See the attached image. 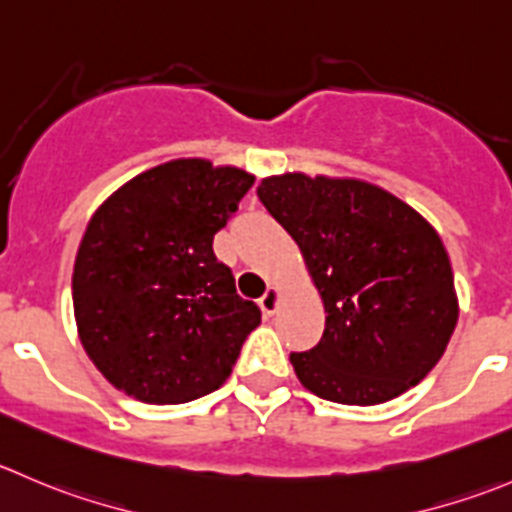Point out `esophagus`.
<instances>
[{
    "label": "esophagus",
    "instance_id": "esophagus-1",
    "mask_svg": "<svg viewBox=\"0 0 512 512\" xmlns=\"http://www.w3.org/2000/svg\"><path fill=\"white\" fill-rule=\"evenodd\" d=\"M260 307L267 317L275 315L277 307H280V290H277V287H267L265 295L260 297Z\"/></svg>",
    "mask_w": 512,
    "mask_h": 512
}]
</instances>
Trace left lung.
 Returning <instances> with one entry per match:
<instances>
[{"label": "left lung", "instance_id": "1", "mask_svg": "<svg viewBox=\"0 0 512 512\" xmlns=\"http://www.w3.org/2000/svg\"><path fill=\"white\" fill-rule=\"evenodd\" d=\"M257 197L297 242L327 312L320 342L290 352L302 385L342 405L388 403L418 385L458 322L438 232L362 180L292 172L262 180Z\"/></svg>", "mask_w": 512, "mask_h": 512}]
</instances>
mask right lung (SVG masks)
<instances>
[{
    "label": "right lung",
    "mask_w": 512,
    "mask_h": 512,
    "mask_svg": "<svg viewBox=\"0 0 512 512\" xmlns=\"http://www.w3.org/2000/svg\"><path fill=\"white\" fill-rule=\"evenodd\" d=\"M252 182L237 167L175 160L119 187L89 220L74 317L89 360L130 398L180 405L212 393L260 325L212 250Z\"/></svg>",
    "instance_id": "right-lung-1"
}]
</instances>
